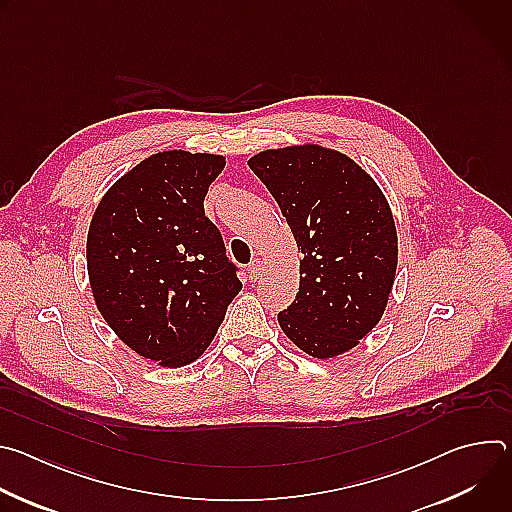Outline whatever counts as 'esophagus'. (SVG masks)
I'll return each instance as SVG.
<instances>
[{
    "label": "esophagus",
    "mask_w": 512,
    "mask_h": 512,
    "mask_svg": "<svg viewBox=\"0 0 512 512\" xmlns=\"http://www.w3.org/2000/svg\"><path fill=\"white\" fill-rule=\"evenodd\" d=\"M249 275H251V279H257L261 275V259H253L249 263Z\"/></svg>",
    "instance_id": "esophagus-1"
}]
</instances>
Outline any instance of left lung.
I'll return each mask as SVG.
<instances>
[{
  "label": "left lung",
  "mask_w": 512,
  "mask_h": 512,
  "mask_svg": "<svg viewBox=\"0 0 512 512\" xmlns=\"http://www.w3.org/2000/svg\"><path fill=\"white\" fill-rule=\"evenodd\" d=\"M294 233L300 291L277 322L316 358L358 344L381 320L397 271V231L375 180L320 145L267 150L249 160Z\"/></svg>",
  "instance_id": "8db88e82"
}]
</instances>
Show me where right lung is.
Listing matches in <instances>:
<instances>
[{
    "mask_svg": "<svg viewBox=\"0 0 512 512\" xmlns=\"http://www.w3.org/2000/svg\"><path fill=\"white\" fill-rule=\"evenodd\" d=\"M223 168V156L154 154L93 214L87 269L97 308L129 348L162 367L196 360L243 287L221 231L204 216Z\"/></svg>",
    "mask_w": 512,
    "mask_h": 512,
    "instance_id": "obj_1",
    "label": "right lung"
}]
</instances>
